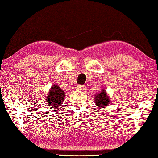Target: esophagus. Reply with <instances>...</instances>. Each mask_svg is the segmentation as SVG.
<instances>
[{
	"label": "esophagus",
	"mask_w": 158,
	"mask_h": 158,
	"mask_svg": "<svg viewBox=\"0 0 158 158\" xmlns=\"http://www.w3.org/2000/svg\"><path fill=\"white\" fill-rule=\"evenodd\" d=\"M77 89H81V90H84L86 89V86L85 85H77Z\"/></svg>",
	"instance_id": "esophagus-1"
}]
</instances>
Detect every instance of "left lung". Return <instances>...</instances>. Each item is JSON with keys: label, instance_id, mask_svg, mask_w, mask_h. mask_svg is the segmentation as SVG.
I'll return each instance as SVG.
<instances>
[{"label": "left lung", "instance_id": "obj_1", "mask_svg": "<svg viewBox=\"0 0 158 158\" xmlns=\"http://www.w3.org/2000/svg\"><path fill=\"white\" fill-rule=\"evenodd\" d=\"M95 97V103L99 109L102 110V107H106L110 104V99L108 97L106 93V90L105 89H101V91L98 94L94 95Z\"/></svg>", "mask_w": 158, "mask_h": 158}]
</instances>
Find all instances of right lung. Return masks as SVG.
<instances>
[{
	"mask_svg": "<svg viewBox=\"0 0 158 158\" xmlns=\"http://www.w3.org/2000/svg\"><path fill=\"white\" fill-rule=\"evenodd\" d=\"M64 97L65 92L63 89L59 87L58 85H52L46 98V103L50 107H52L54 110H56L62 104Z\"/></svg>",
	"mask_w": 158,
	"mask_h": 158,
	"instance_id": "add662e5",
	"label": "right lung"
}]
</instances>
